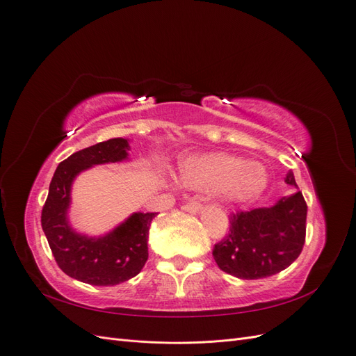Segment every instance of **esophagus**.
Segmentation results:
<instances>
[{
    "mask_svg": "<svg viewBox=\"0 0 356 356\" xmlns=\"http://www.w3.org/2000/svg\"><path fill=\"white\" fill-rule=\"evenodd\" d=\"M182 209H184L188 213H197V212L202 211V204L197 203V202H188V203L184 204V208H182Z\"/></svg>",
    "mask_w": 356,
    "mask_h": 356,
    "instance_id": "1",
    "label": "esophagus"
}]
</instances>
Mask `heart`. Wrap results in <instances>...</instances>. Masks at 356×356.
<instances>
[{"label": "heart", "instance_id": "heart-1", "mask_svg": "<svg viewBox=\"0 0 356 356\" xmlns=\"http://www.w3.org/2000/svg\"><path fill=\"white\" fill-rule=\"evenodd\" d=\"M179 184L199 191H213L232 204L257 200L268 186V172L257 161L227 153H204L182 160Z\"/></svg>", "mask_w": 356, "mask_h": 356}]
</instances>
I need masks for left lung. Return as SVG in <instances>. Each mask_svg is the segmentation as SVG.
<instances>
[{"mask_svg":"<svg viewBox=\"0 0 356 356\" xmlns=\"http://www.w3.org/2000/svg\"><path fill=\"white\" fill-rule=\"evenodd\" d=\"M285 182L298 188L291 170ZM306 215L307 204L298 190L270 208L230 215L229 234L213 246L215 263L239 279H263L282 272L303 250Z\"/></svg>","mask_w":356,"mask_h":356,"instance_id":"left-lung-1","label":"left lung"}]
</instances>
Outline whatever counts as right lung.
<instances>
[{"instance_id":"add662e5","label":"right lung","mask_w":356,"mask_h":356,"mask_svg":"<svg viewBox=\"0 0 356 356\" xmlns=\"http://www.w3.org/2000/svg\"><path fill=\"white\" fill-rule=\"evenodd\" d=\"M129 139L113 138L71 154L55 170L42 207L41 225L63 273L96 286L117 285L143 270L148 258V232L156 212H134L102 236L79 233L70 222L72 182L96 165L129 159Z\"/></svg>"}]
</instances>
